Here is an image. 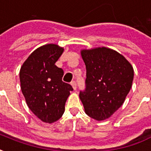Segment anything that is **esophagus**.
I'll use <instances>...</instances> for the list:
<instances>
[{"label":"esophagus","instance_id":"34e87169","mask_svg":"<svg viewBox=\"0 0 151 151\" xmlns=\"http://www.w3.org/2000/svg\"><path fill=\"white\" fill-rule=\"evenodd\" d=\"M70 85H72V87H73V88L74 90L77 89V84H76V82L74 81H71Z\"/></svg>","mask_w":151,"mask_h":151}]
</instances>
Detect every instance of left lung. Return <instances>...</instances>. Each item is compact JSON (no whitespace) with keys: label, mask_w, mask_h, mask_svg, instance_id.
Returning <instances> with one entry per match:
<instances>
[{"label":"left lung","mask_w":151,"mask_h":151,"mask_svg":"<svg viewBox=\"0 0 151 151\" xmlns=\"http://www.w3.org/2000/svg\"><path fill=\"white\" fill-rule=\"evenodd\" d=\"M81 54L86 66V88L79 97L85 114L97 121L107 119L129 94L133 67L122 54L106 47L83 49Z\"/></svg>","instance_id":"8db88e82"}]
</instances>
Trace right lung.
Here are the masks:
<instances>
[{
	"label": "right lung",
	"mask_w": 151,
	"mask_h": 151,
	"mask_svg": "<svg viewBox=\"0 0 151 151\" xmlns=\"http://www.w3.org/2000/svg\"><path fill=\"white\" fill-rule=\"evenodd\" d=\"M64 48L55 44L39 47L29 55L19 72L21 90L28 107L39 119L53 123L63 116L73 91L63 81V70L55 66Z\"/></svg>",
	"instance_id": "right-lung-1"
}]
</instances>
